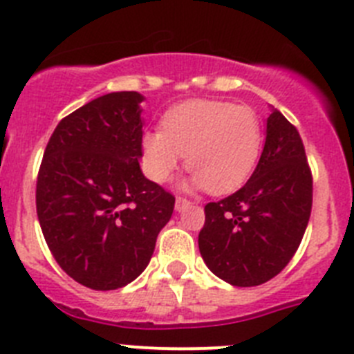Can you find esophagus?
<instances>
[{
    "mask_svg": "<svg viewBox=\"0 0 354 354\" xmlns=\"http://www.w3.org/2000/svg\"><path fill=\"white\" fill-rule=\"evenodd\" d=\"M192 205L189 199H185V197H176V209L178 212H183L185 208H189Z\"/></svg>",
    "mask_w": 354,
    "mask_h": 354,
    "instance_id": "34e87169",
    "label": "esophagus"
}]
</instances>
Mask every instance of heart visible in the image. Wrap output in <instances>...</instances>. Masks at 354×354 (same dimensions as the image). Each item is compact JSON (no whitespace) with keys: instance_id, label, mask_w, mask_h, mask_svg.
Listing matches in <instances>:
<instances>
[{"instance_id":"obj_1","label":"heart","mask_w":354,"mask_h":354,"mask_svg":"<svg viewBox=\"0 0 354 354\" xmlns=\"http://www.w3.org/2000/svg\"><path fill=\"white\" fill-rule=\"evenodd\" d=\"M263 148V122L248 106L222 100H189L165 113L162 130L142 138L149 178L169 180L187 155L190 187L227 194L248 180Z\"/></svg>"}]
</instances>
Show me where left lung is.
Masks as SVG:
<instances>
[{
	"label": "left lung",
	"instance_id": "left-lung-1",
	"mask_svg": "<svg viewBox=\"0 0 354 354\" xmlns=\"http://www.w3.org/2000/svg\"><path fill=\"white\" fill-rule=\"evenodd\" d=\"M312 209V174L300 133L273 109L252 176L205 206L199 252L218 279L238 288L268 282L300 247Z\"/></svg>",
	"mask_w": 354,
	"mask_h": 354
}]
</instances>
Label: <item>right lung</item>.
I'll return each mask as SVG.
<instances>
[{"label": "right lung", "instance_id": "obj_1", "mask_svg": "<svg viewBox=\"0 0 354 354\" xmlns=\"http://www.w3.org/2000/svg\"><path fill=\"white\" fill-rule=\"evenodd\" d=\"M142 100L138 91H116L63 118L38 171L47 247L66 275L95 291L138 279L173 215V194L139 167Z\"/></svg>", "mask_w": 354, "mask_h": 354}]
</instances>
